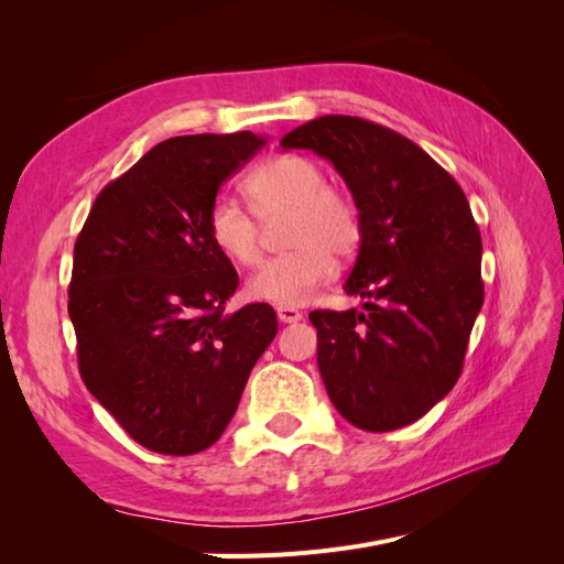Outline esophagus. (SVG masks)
I'll return each mask as SVG.
<instances>
[{
    "label": "esophagus",
    "instance_id": "34e87169",
    "mask_svg": "<svg viewBox=\"0 0 564 564\" xmlns=\"http://www.w3.org/2000/svg\"><path fill=\"white\" fill-rule=\"evenodd\" d=\"M278 319L282 324H296L303 319V313L292 308V305H278Z\"/></svg>",
    "mask_w": 564,
    "mask_h": 564
}]
</instances>
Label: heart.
Wrapping results in <instances>:
<instances>
[{"label": "heart", "instance_id": "b5f03b06", "mask_svg": "<svg viewBox=\"0 0 564 564\" xmlns=\"http://www.w3.org/2000/svg\"><path fill=\"white\" fill-rule=\"evenodd\" d=\"M245 191L263 224L289 216L284 245L292 249L253 272L245 286L247 296L272 305L305 303L332 278L330 256L348 259L360 245L362 226L355 204L327 185L324 169L303 155H280L263 162L247 178ZM254 217L226 195L209 207V240L235 265L259 261L263 228Z\"/></svg>", "mask_w": 564, "mask_h": 564}]
</instances>
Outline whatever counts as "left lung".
<instances>
[{"mask_svg": "<svg viewBox=\"0 0 564 564\" xmlns=\"http://www.w3.org/2000/svg\"><path fill=\"white\" fill-rule=\"evenodd\" d=\"M280 145L329 160L360 212L344 289L365 313H311L329 400L362 431L414 423L458 381L485 301L470 204L429 152L360 117L311 119Z\"/></svg>", "mask_w": 564, "mask_h": 564, "instance_id": "8db88e82", "label": "left lung"}]
</instances>
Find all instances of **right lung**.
<instances>
[{
    "instance_id": "1",
    "label": "right lung",
    "mask_w": 564,
    "mask_h": 564,
    "mask_svg": "<svg viewBox=\"0 0 564 564\" xmlns=\"http://www.w3.org/2000/svg\"><path fill=\"white\" fill-rule=\"evenodd\" d=\"M263 145L251 131L158 143L100 191L75 242L82 381L150 452L212 447L278 334L268 303L224 313L237 272L207 235L218 187Z\"/></svg>"
}]
</instances>
